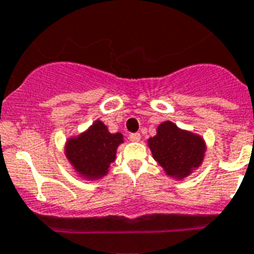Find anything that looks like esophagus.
<instances>
[{"label":"esophagus","mask_w":254,"mask_h":254,"mask_svg":"<svg viewBox=\"0 0 254 254\" xmlns=\"http://www.w3.org/2000/svg\"><path fill=\"white\" fill-rule=\"evenodd\" d=\"M129 139L133 140V142H138V140H140V134L139 133H131L130 135H129Z\"/></svg>","instance_id":"obj_1"}]
</instances>
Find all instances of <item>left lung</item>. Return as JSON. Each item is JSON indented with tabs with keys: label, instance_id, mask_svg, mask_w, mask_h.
<instances>
[{
	"label": "left lung",
	"instance_id": "left-lung-1",
	"mask_svg": "<svg viewBox=\"0 0 254 254\" xmlns=\"http://www.w3.org/2000/svg\"><path fill=\"white\" fill-rule=\"evenodd\" d=\"M153 159L167 176L181 181L203 164L206 144L201 135L178 127L172 121L157 127L156 135L147 140Z\"/></svg>",
	"mask_w": 254,
	"mask_h": 254
}]
</instances>
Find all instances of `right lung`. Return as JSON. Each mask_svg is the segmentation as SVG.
I'll list each match as a JSON object with an SVG mask.
<instances>
[{
  "mask_svg": "<svg viewBox=\"0 0 254 254\" xmlns=\"http://www.w3.org/2000/svg\"><path fill=\"white\" fill-rule=\"evenodd\" d=\"M121 143H124L123 134L110 133L108 127L97 120L85 131L68 138L64 153L81 178L97 181L107 176L111 163L116 159L117 147Z\"/></svg>",
  "mask_w": 254,
  "mask_h": 254,
  "instance_id": "obj_1",
  "label": "right lung"
}]
</instances>
